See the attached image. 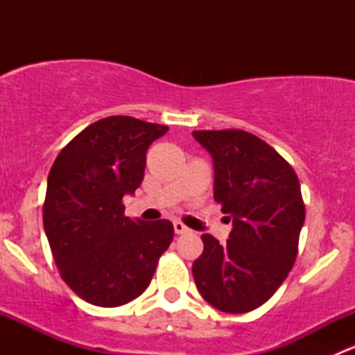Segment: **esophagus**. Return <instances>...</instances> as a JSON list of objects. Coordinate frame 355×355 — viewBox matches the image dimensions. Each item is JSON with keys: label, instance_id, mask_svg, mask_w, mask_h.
Instances as JSON below:
<instances>
[{"label": "esophagus", "instance_id": "obj_1", "mask_svg": "<svg viewBox=\"0 0 355 355\" xmlns=\"http://www.w3.org/2000/svg\"><path fill=\"white\" fill-rule=\"evenodd\" d=\"M173 230H175V234H187L189 232V228L185 227L184 223H182V221H173Z\"/></svg>", "mask_w": 355, "mask_h": 355}]
</instances>
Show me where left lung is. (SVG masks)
<instances>
[{"mask_svg":"<svg viewBox=\"0 0 355 355\" xmlns=\"http://www.w3.org/2000/svg\"><path fill=\"white\" fill-rule=\"evenodd\" d=\"M213 157L214 200L232 221L227 244L204 234L192 264L206 302L242 314L263 306L297 257L304 207L295 171L271 146L244 130H196Z\"/></svg>","mask_w":355,"mask_h":355,"instance_id":"1","label":"left lung"}]
</instances>
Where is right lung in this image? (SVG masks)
<instances>
[{
    "mask_svg": "<svg viewBox=\"0 0 355 355\" xmlns=\"http://www.w3.org/2000/svg\"><path fill=\"white\" fill-rule=\"evenodd\" d=\"M166 132L132 116L103 118L53 163L44 232L62 278L85 302L116 307L141 295L173 241L171 221L130 220L121 204L142 184L149 146Z\"/></svg>",
    "mask_w": 355,
    "mask_h": 355,
    "instance_id": "add662e5",
    "label": "right lung"
}]
</instances>
